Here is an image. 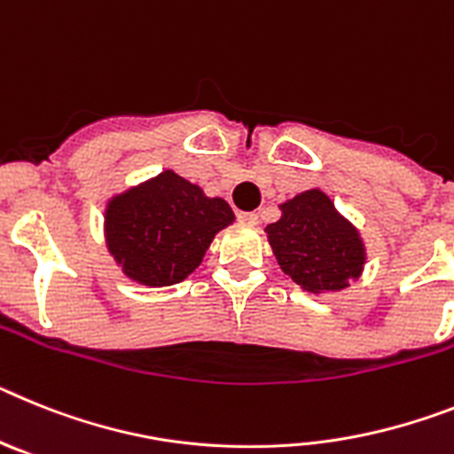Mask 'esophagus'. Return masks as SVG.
<instances>
[{
	"mask_svg": "<svg viewBox=\"0 0 454 454\" xmlns=\"http://www.w3.org/2000/svg\"><path fill=\"white\" fill-rule=\"evenodd\" d=\"M238 219L244 226H258V215L255 212H239Z\"/></svg>",
	"mask_w": 454,
	"mask_h": 454,
	"instance_id": "obj_1",
	"label": "esophagus"
}]
</instances>
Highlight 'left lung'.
<instances>
[{"label":"left lung","mask_w":454,"mask_h":454,"mask_svg":"<svg viewBox=\"0 0 454 454\" xmlns=\"http://www.w3.org/2000/svg\"><path fill=\"white\" fill-rule=\"evenodd\" d=\"M281 219L265 228L276 260L306 293H340L365 265V244L322 189L278 205Z\"/></svg>","instance_id":"left-lung-1"}]
</instances>
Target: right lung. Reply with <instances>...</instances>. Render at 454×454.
Here are the masks:
<instances>
[{
    "mask_svg": "<svg viewBox=\"0 0 454 454\" xmlns=\"http://www.w3.org/2000/svg\"><path fill=\"white\" fill-rule=\"evenodd\" d=\"M235 222L231 205L199 184L161 171L109 199L105 239L116 265L148 287L176 286L203 262L222 228Z\"/></svg>",
    "mask_w": 454,
    "mask_h": 454,
    "instance_id": "right-lung-1",
    "label": "right lung"
}]
</instances>
